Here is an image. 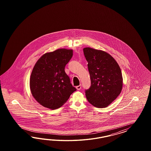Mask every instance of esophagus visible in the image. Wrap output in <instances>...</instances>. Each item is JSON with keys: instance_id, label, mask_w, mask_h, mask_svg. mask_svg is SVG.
Returning <instances> with one entry per match:
<instances>
[{"instance_id": "1", "label": "esophagus", "mask_w": 151, "mask_h": 151, "mask_svg": "<svg viewBox=\"0 0 151 151\" xmlns=\"http://www.w3.org/2000/svg\"><path fill=\"white\" fill-rule=\"evenodd\" d=\"M76 89H77L78 90H80L81 88V85H78V86H77L76 87Z\"/></svg>"}]
</instances>
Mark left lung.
Listing matches in <instances>:
<instances>
[{
	"instance_id": "1",
	"label": "left lung",
	"mask_w": 151,
	"mask_h": 151,
	"mask_svg": "<svg viewBox=\"0 0 151 151\" xmlns=\"http://www.w3.org/2000/svg\"><path fill=\"white\" fill-rule=\"evenodd\" d=\"M90 75L91 86L85 91L88 101L97 108H105L120 94L123 78L119 64L104 51L83 49Z\"/></svg>"
}]
</instances>
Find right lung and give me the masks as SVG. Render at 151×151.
Masks as SVG:
<instances>
[{
    "mask_svg": "<svg viewBox=\"0 0 151 151\" xmlns=\"http://www.w3.org/2000/svg\"><path fill=\"white\" fill-rule=\"evenodd\" d=\"M73 55L71 49H59L45 53L37 61L30 76V88L41 105L51 110L58 109L76 91L65 72Z\"/></svg>",
    "mask_w": 151,
    "mask_h": 151,
    "instance_id": "right-lung-1",
    "label": "right lung"
}]
</instances>
